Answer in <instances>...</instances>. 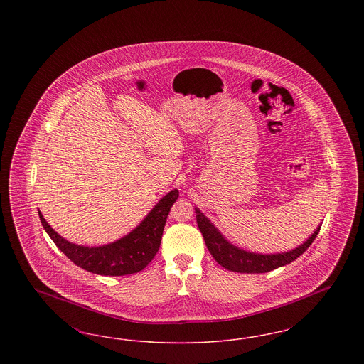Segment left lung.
<instances>
[{"instance_id": "obj_1", "label": "left lung", "mask_w": 364, "mask_h": 364, "mask_svg": "<svg viewBox=\"0 0 364 364\" xmlns=\"http://www.w3.org/2000/svg\"><path fill=\"white\" fill-rule=\"evenodd\" d=\"M195 213H196V223L199 226V230L203 235V239L213 258L217 260L223 267L237 273H267L294 262L311 245L321 229V226L315 229V232L312 233L311 237H309L307 242H303L301 245H299L297 248H294L289 252L262 255V254L247 252L226 242L224 236L208 221V217H205L203 213H200L199 208H195Z\"/></svg>"}]
</instances>
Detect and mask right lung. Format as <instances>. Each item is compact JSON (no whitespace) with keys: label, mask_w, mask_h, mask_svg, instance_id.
<instances>
[{"label":"right lung","mask_w":364,"mask_h":364,"mask_svg":"<svg viewBox=\"0 0 364 364\" xmlns=\"http://www.w3.org/2000/svg\"><path fill=\"white\" fill-rule=\"evenodd\" d=\"M178 198V190L171 191L129 235L102 247H83L67 242L54 232L39 211L41 223L54 244L75 264L101 276H125L143 270L156 257L168 214Z\"/></svg>","instance_id":"add662e5"}]
</instances>
